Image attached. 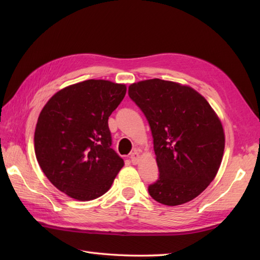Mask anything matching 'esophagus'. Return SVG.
<instances>
[{"instance_id": "1", "label": "esophagus", "mask_w": 260, "mask_h": 260, "mask_svg": "<svg viewBox=\"0 0 260 260\" xmlns=\"http://www.w3.org/2000/svg\"><path fill=\"white\" fill-rule=\"evenodd\" d=\"M129 158H131V162H132V164H137L139 163V159H140V153L137 152V151H134L133 153L131 154V156H129Z\"/></svg>"}]
</instances>
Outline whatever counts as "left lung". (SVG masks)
<instances>
[{
	"mask_svg": "<svg viewBox=\"0 0 260 260\" xmlns=\"http://www.w3.org/2000/svg\"><path fill=\"white\" fill-rule=\"evenodd\" d=\"M128 96L150 124L158 179L148 185L154 200L179 206L197 198L218 173L224 133L206 98L189 86L148 79L128 87Z\"/></svg>",
	"mask_w": 260,
	"mask_h": 260,
	"instance_id": "1",
	"label": "left lung"
}]
</instances>
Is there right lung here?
Listing matches in <instances>:
<instances>
[{"mask_svg":"<svg viewBox=\"0 0 260 260\" xmlns=\"http://www.w3.org/2000/svg\"><path fill=\"white\" fill-rule=\"evenodd\" d=\"M126 86L85 80L59 90L39 115L35 132L38 163L58 190L79 201L102 197L124 161L112 148L108 117Z\"/></svg>","mask_w":260,"mask_h":260,"instance_id":"add662e5","label":"right lung"}]
</instances>
